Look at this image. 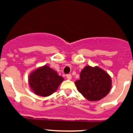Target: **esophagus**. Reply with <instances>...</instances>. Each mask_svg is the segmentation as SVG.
Instances as JSON below:
<instances>
[{
	"label": "esophagus",
	"instance_id": "1",
	"mask_svg": "<svg viewBox=\"0 0 133 133\" xmlns=\"http://www.w3.org/2000/svg\"><path fill=\"white\" fill-rule=\"evenodd\" d=\"M66 78L68 79V80H71L72 76L71 75H66Z\"/></svg>",
	"mask_w": 133,
	"mask_h": 133
}]
</instances>
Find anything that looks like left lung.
Wrapping results in <instances>:
<instances>
[{
	"label": "left lung",
	"mask_w": 133,
	"mask_h": 133,
	"mask_svg": "<svg viewBox=\"0 0 133 133\" xmlns=\"http://www.w3.org/2000/svg\"><path fill=\"white\" fill-rule=\"evenodd\" d=\"M75 84L84 98L95 102L108 95L112 80L110 75L100 67L86 65L80 73V80L75 81Z\"/></svg>",
	"instance_id": "8db88e82"
}]
</instances>
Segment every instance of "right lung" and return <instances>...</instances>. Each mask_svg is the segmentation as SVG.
<instances>
[{"mask_svg": "<svg viewBox=\"0 0 133 133\" xmlns=\"http://www.w3.org/2000/svg\"><path fill=\"white\" fill-rule=\"evenodd\" d=\"M63 81L64 78L47 65L37 68L28 77V84L32 91L44 97L55 92Z\"/></svg>", "mask_w": 133, "mask_h": 133, "instance_id": "right-lung-1", "label": "right lung"}]
</instances>
